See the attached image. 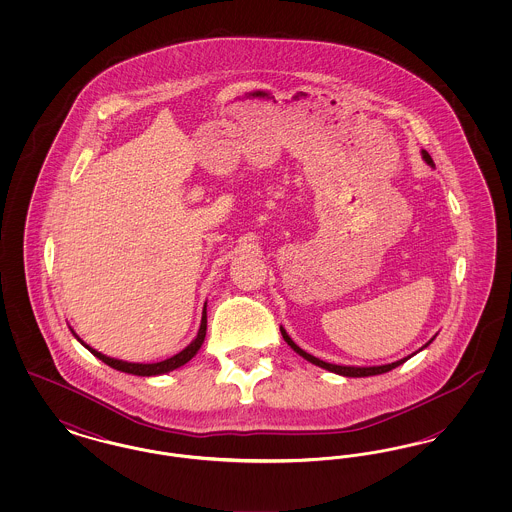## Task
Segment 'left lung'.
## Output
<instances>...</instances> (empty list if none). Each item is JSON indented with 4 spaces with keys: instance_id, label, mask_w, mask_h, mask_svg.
<instances>
[{
    "instance_id": "1",
    "label": "left lung",
    "mask_w": 512,
    "mask_h": 512,
    "mask_svg": "<svg viewBox=\"0 0 512 512\" xmlns=\"http://www.w3.org/2000/svg\"><path fill=\"white\" fill-rule=\"evenodd\" d=\"M422 159L430 165V167H436L434 165V161H432V157H430V153L426 151V149H422ZM280 332H282V338L286 340V343L292 347L293 351L297 353V355H301L303 359H307L309 363H313V365L320 366V368H324V370H330V372H334V374H340V376H345V378H365V376H376V374H384V372H390V370H393L395 366L403 365L405 361H409L413 355H416L418 351H422V349H426L432 341H434V338L432 340L428 341L426 345H422L416 353H413V355H409V357H405V359H401V361H395V363H391V365H380V366H347V365H332V363H326V361H320V359H317V357H313L311 353H307V351H303L295 341L288 336V332L280 326Z\"/></svg>"
}]
</instances>
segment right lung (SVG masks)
Returning a JSON list of instances; mask_svg holds the SVG:
<instances>
[{"mask_svg": "<svg viewBox=\"0 0 512 512\" xmlns=\"http://www.w3.org/2000/svg\"><path fill=\"white\" fill-rule=\"evenodd\" d=\"M205 334H207V303H205V307H203L201 324H199L197 336L192 340V343H190L188 347H184L180 353L172 355L171 359H165V361H159V363H128V361H119V359L107 357V355L96 351L94 347L86 345V343L80 340L73 332L74 338L80 341L94 357H98L99 361H103L105 365H109L111 368H115V370H121V372H126V374H134V376H159V374H167V372H172V370L186 365L188 361H192V357H195V353H197L199 347L203 345Z\"/></svg>", "mask_w": 512, "mask_h": 512, "instance_id": "obj_1", "label": "right lung"}]
</instances>
